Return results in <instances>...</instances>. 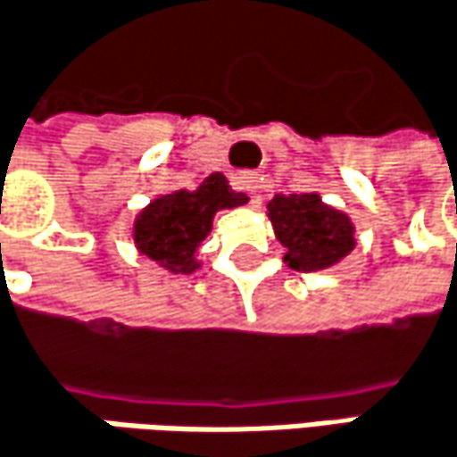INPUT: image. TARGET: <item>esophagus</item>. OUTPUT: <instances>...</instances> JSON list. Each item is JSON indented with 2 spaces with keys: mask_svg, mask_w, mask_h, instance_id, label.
Listing matches in <instances>:
<instances>
[{
  "mask_svg": "<svg viewBox=\"0 0 457 457\" xmlns=\"http://www.w3.org/2000/svg\"><path fill=\"white\" fill-rule=\"evenodd\" d=\"M239 187H242L245 192L255 195L257 189H260V176H257V173H253V170H245V173H239Z\"/></svg>",
  "mask_w": 457,
  "mask_h": 457,
  "instance_id": "1",
  "label": "esophagus"
}]
</instances>
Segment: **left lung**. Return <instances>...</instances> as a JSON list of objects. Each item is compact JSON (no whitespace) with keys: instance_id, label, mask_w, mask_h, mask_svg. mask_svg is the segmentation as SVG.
Returning <instances> with one entry per match:
<instances>
[{"instance_id":"left-lung-1","label":"left lung","mask_w":457,"mask_h":457,"mask_svg":"<svg viewBox=\"0 0 457 457\" xmlns=\"http://www.w3.org/2000/svg\"><path fill=\"white\" fill-rule=\"evenodd\" d=\"M276 239L287 247L284 262L295 270H326L355 250V226L347 212L318 195H276L268 202Z\"/></svg>"}]
</instances>
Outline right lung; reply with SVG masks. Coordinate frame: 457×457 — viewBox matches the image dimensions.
Returning a JSON list of instances; mask_svg holds the SVG:
<instances>
[{"label": "right lung", "mask_w": 457, "mask_h": 457, "mask_svg": "<svg viewBox=\"0 0 457 457\" xmlns=\"http://www.w3.org/2000/svg\"><path fill=\"white\" fill-rule=\"evenodd\" d=\"M245 202L247 195L234 192L223 173H210L197 189H179L149 202L134 220V245L170 273H192L200 268L197 250L215 212Z\"/></svg>", "instance_id": "obj_1"}]
</instances>
